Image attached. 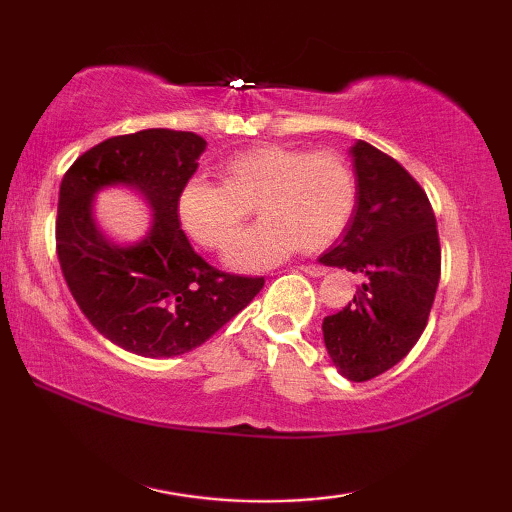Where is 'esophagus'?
<instances>
[{
  "mask_svg": "<svg viewBox=\"0 0 512 512\" xmlns=\"http://www.w3.org/2000/svg\"><path fill=\"white\" fill-rule=\"evenodd\" d=\"M300 271L311 275V277H323L327 273V268L318 266V264H305V266H300Z\"/></svg>",
  "mask_w": 512,
  "mask_h": 512,
  "instance_id": "esophagus-1",
  "label": "esophagus"
}]
</instances>
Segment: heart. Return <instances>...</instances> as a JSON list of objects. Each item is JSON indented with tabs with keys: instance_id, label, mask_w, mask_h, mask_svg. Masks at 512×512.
I'll return each instance as SVG.
<instances>
[{
	"instance_id": "heart-1",
	"label": "heart",
	"mask_w": 512,
	"mask_h": 512,
	"mask_svg": "<svg viewBox=\"0 0 512 512\" xmlns=\"http://www.w3.org/2000/svg\"><path fill=\"white\" fill-rule=\"evenodd\" d=\"M221 183L189 180L178 219L198 246L223 253L250 212L262 216L228 253L237 268L280 262L296 248L316 253L343 235L357 207V178L341 153L259 144L219 164Z\"/></svg>"
}]
</instances>
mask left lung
Returning <instances> with one entry per match:
<instances>
[{"mask_svg": "<svg viewBox=\"0 0 512 512\" xmlns=\"http://www.w3.org/2000/svg\"><path fill=\"white\" fill-rule=\"evenodd\" d=\"M357 207L325 266L368 277L352 302L323 320L325 348L350 381L400 363L424 332L440 280V239L431 203L409 171L368 142L350 149Z\"/></svg>", "mask_w": 512, "mask_h": 512, "instance_id": "obj_1", "label": "left lung"}]
</instances>
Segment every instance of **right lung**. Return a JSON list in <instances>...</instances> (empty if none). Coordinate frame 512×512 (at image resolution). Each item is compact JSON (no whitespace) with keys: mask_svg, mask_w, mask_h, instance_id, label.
Returning <instances> with one entry per match:
<instances>
[{"mask_svg":"<svg viewBox=\"0 0 512 512\" xmlns=\"http://www.w3.org/2000/svg\"><path fill=\"white\" fill-rule=\"evenodd\" d=\"M205 140L149 128L117 135L76 158L60 183L56 253L85 318L119 348L162 359L203 345L264 287V277L223 273L180 230L178 194L198 169ZM133 186L150 201V235L119 247L93 223L103 186Z\"/></svg>","mask_w":512,"mask_h":512,"instance_id":"add662e5","label":"right lung"}]
</instances>
